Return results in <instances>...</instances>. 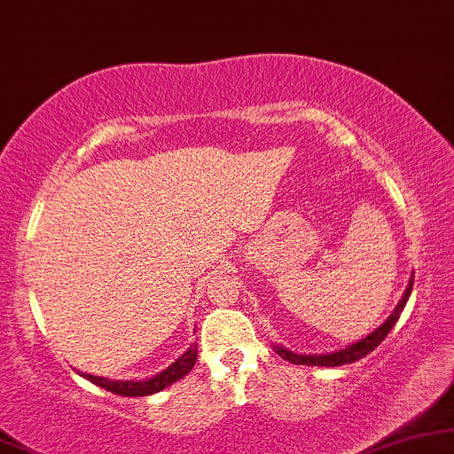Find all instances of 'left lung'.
I'll use <instances>...</instances> for the list:
<instances>
[{
    "label": "left lung",
    "mask_w": 454,
    "mask_h": 454,
    "mask_svg": "<svg viewBox=\"0 0 454 454\" xmlns=\"http://www.w3.org/2000/svg\"><path fill=\"white\" fill-rule=\"evenodd\" d=\"M411 290H413V276H411L409 280V286L404 290V294L398 301V305L395 307V311L390 313V317L386 319V322L380 325L372 332V334H367L365 338H361V340L348 344L347 348H340V350H334V353H325V355H299V353H293V350L284 348V347H274L276 353L280 355L282 359L290 361V364L294 365H317V367H338V365H347V364H355V361L364 359L365 355H370L373 348L378 347L380 342L384 340L386 336H388V332L395 328L396 319L401 317V313L404 309V305H407L409 301V294Z\"/></svg>",
    "instance_id": "obj_1"
}]
</instances>
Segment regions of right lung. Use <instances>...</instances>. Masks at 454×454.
I'll return each mask as SVG.
<instances>
[{"label":"right lung","mask_w":454,"mask_h":454,"mask_svg":"<svg viewBox=\"0 0 454 454\" xmlns=\"http://www.w3.org/2000/svg\"><path fill=\"white\" fill-rule=\"evenodd\" d=\"M197 361V347L191 344L189 348L184 350V355L174 361V364L168 367V370L160 372L157 376L149 378V380H138V382H132V380H107V378H99V376H90V373H81L84 380H89L90 384L99 386L107 392H114V395L120 396H147V395H155V392L168 388V386L183 380L186 373L192 370Z\"/></svg>","instance_id":"right-lung-1"}]
</instances>
